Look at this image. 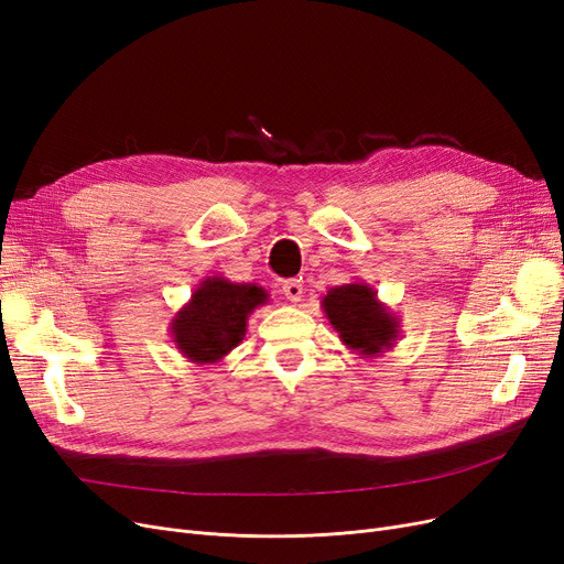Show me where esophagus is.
Here are the masks:
<instances>
[{"instance_id":"obj_1","label":"esophagus","mask_w":564,"mask_h":564,"mask_svg":"<svg viewBox=\"0 0 564 564\" xmlns=\"http://www.w3.org/2000/svg\"><path fill=\"white\" fill-rule=\"evenodd\" d=\"M283 295H285V300H290V302H300V300L304 297V285H302V281H297V279L283 281Z\"/></svg>"}]
</instances>
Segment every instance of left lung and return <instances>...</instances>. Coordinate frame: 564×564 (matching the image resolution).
Wrapping results in <instances>:
<instances>
[{"mask_svg": "<svg viewBox=\"0 0 564 564\" xmlns=\"http://www.w3.org/2000/svg\"><path fill=\"white\" fill-rule=\"evenodd\" d=\"M329 325L360 358H379L400 339V316L383 304L369 283L356 281L329 288L321 300Z\"/></svg>", "mask_w": 564, "mask_h": 564, "instance_id": "left-lung-1", "label": "left lung"}]
</instances>
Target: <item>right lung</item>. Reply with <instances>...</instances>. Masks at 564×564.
Returning a JSON list of instances; mask_svg holds the SVG:
<instances>
[{
	"label": "right lung",
	"mask_w": 564,
	"mask_h": 564,
	"mask_svg": "<svg viewBox=\"0 0 564 564\" xmlns=\"http://www.w3.org/2000/svg\"><path fill=\"white\" fill-rule=\"evenodd\" d=\"M269 302L258 283L206 276L170 323V335L187 362L216 365L246 337L248 316Z\"/></svg>",
	"instance_id": "1"
}]
</instances>
